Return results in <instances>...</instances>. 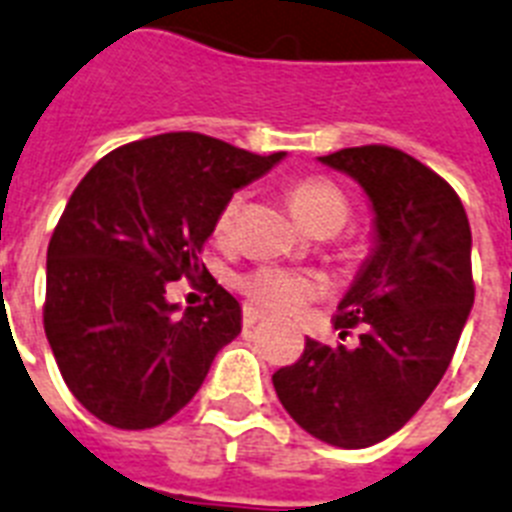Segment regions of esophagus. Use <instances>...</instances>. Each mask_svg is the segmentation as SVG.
Instances as JSON below:
<instances>
[{"mask_svg":"<svg viewBox=\"0 0 512 512\" xmlns=\"http://www.w3.org/2000/svg\"><path fill=\"white\" fill-rule=\"evenodd\" d=\"M265 318V313L263 310H257V307H252V305H244L242 307V323L244 326H255L257 321H263Z\"/></svg>","mask_w":512,"mask_h":512,"instance_id":"esophagus-1","label":"esophagus"}]
</instances>
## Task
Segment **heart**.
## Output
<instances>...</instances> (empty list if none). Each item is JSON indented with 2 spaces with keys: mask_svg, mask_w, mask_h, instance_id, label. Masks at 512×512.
<instances>
[{
  "mask_svg": "<svg viewBox=\"0 0 512 512\" xmlns=\"http://www.w3.org/2000/svg\"><path fill=\"white\" fill-rule=\"evenodd\" d=\"M289 199L294 210L313 231H339L350 218V197L344 194L342 186H336L326 176H305L297 178L289 186ZM244 197L234 194L226 205L220 207L215 218V236L228 239L236 226L239 210H242ZM239 292L257 307H265L278 315H297L305 310L310 302L326 294V281L318 273L297 268H284V265H257L236 278Z\"/></svg>",
  "mask_w": 512,
  "mask_h": 512,
  "instance_id": "heart-1",
  "label": "heart"
}]
</instances>
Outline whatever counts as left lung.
I'll return each instance as SVG.
<instances>
[{
	"label": "left lung",
	"mask_w": 512,
	"mask_h": 512,
	"mask_svg": "<svg viewBox=\"0 0 512 512\" xmlns=\"http://www.w3.org/2000/svg\"><path fill=\"white\" fill-rule=\"evenodd\" d=\"M363 186L376 247L336 307L355 350L307 339L273 386L294 421L334 447L360 450L400 431L450 368L473 307L471 226L447 181L386 144L318 157Z\"/></svg>",
	"instance_id": "left-lung-1"
}]
</instances>
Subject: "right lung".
Wrapping results in <instances>:
<instances>
[{
	"label": "right lung",
	"mask_w": 512,
	"mask_h": 512,
	"mask_svg": "<svg viewBox=\"0 0 512 512\" xmlns=\"http://www.w3.org/2000/svg\"><path fill=\"white\" fill-rule=\"evenodd\" d=\"M281 157L176 131L112 149L81 178L49 239L44 331L68 389L99 421L165 423L239 336L242 307L199 255L220 207ZM199 272L206 302L178 314L164 289Z\"/></svg>",
	"instance_id": "right-lung-1"
}]
</instances>
